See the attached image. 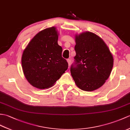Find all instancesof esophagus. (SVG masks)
I'll list each match as a JSON object with an SVG mask.
<instances>
[{"mask_svg": "<svg viewBox=\"0 0 130 130\" xmlns=\"http://www.w3.org/2000/svg\"><path fill=\"white\" fill-rule=\"evenodd\" d=\"M67 61H68L69 66H70V64H71V60H70V59H68V60H67Z\"/></svg>", "mask_w": 130, "mask_h": 130, "instance_id": "1", "label": "esophagus"}]
</instances>
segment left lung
<instances>
[{
	"label": "left lung",
	"instance_id": "8db88e82",
	"mask_svg": "<svg viewBox=\"0 0 130 130\" xmlns=\"http://www.w3.org/2000/svg\"><path fill=\"white\" fill-rule=\"evenodd\" d=\"M75 62L71 76L79 89L92 91L105 84L112 71L113 59L102 39L94 33L85 31L75 35Z\"/></svg>",
	"mask_w": 130,
	"mask_h": 130
}]
</instances>
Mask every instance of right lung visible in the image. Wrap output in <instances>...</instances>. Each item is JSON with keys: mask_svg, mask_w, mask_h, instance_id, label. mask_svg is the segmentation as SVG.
<instances>
[{"mask_svg": "<svg viewBox=\"0 0 130 130\" xmlns=\"http://www.w3.org/2000/svg\"><path fill=\"white\" fill-rule=\"evenodd\" d=\"M58 40V31L53 26L38 32L24 49L23 71L32 86L49 88L68 69V62L62 57V49Z\"/></svg>", "mask_w": 130, "mask_h": 130, "instance_id": "1", "label": "right lung"}]
</instances>
